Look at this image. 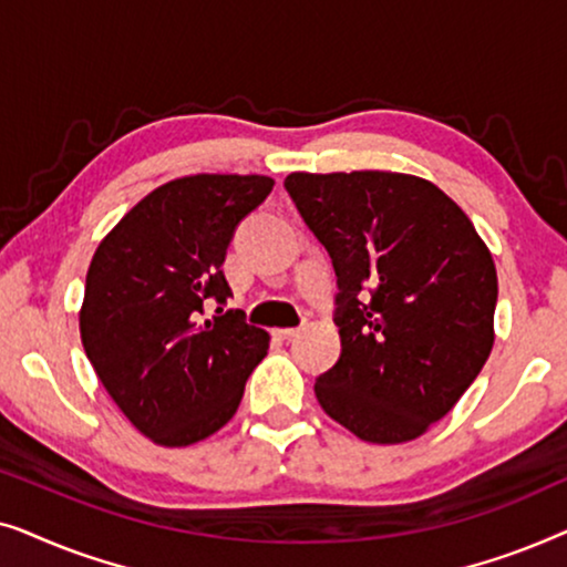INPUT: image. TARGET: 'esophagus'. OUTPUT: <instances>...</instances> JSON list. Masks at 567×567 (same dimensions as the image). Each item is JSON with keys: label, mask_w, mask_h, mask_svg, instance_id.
<instances>
[{"label": "esophagus", "mask_w": 567, "mask_h": 567, "mask_svg": "<svg viewBox=\"0 0 567 567\" xmlns=\"http://www.w3.org/2000/svg\"><path fill=\"white\" fill-rule=\"evenodd\" d=\"M299 332H301V328H281V330H276V336L281 340H291V338H297Z\"/></svg>", "instance_id": "obj_1"}]
</instances>
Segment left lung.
Returning <instances> with one entry per match:
<instances>
[{
  "label": "left lung",
  "instance_id": "obj_1",
  "mask_svg": "<svg viewBox=\"0 0 567 567\" xmlns=\"http://www.w3.org/2000/svg\"><path fill=\"white\" fill-rule=\"evenodd\" d=\"M338 276L340 359L315 394L371 444L413 441L475 382L493 348L498 276L467 214L415 175L284 181Z\"/></svg>",
  "mask_w": 567,
  "mask_h": 567
}]
</instances>
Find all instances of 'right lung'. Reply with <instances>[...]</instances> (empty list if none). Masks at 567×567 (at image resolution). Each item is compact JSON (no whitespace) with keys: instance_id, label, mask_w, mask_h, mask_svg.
Here are the masks:
<instances>
[{"instance_id":"add662e5","label":"right lung","mask_w":567,"mask_h":567,"mask_svg":"<svg viewBox=\"0 0 567 567\" xmlns=\"http://www.w3.org/2000/svg\"><path fill=\"white\" fill-rule=\"evenodd\" d=\"M274 181L190 175L138 200L92 255L80 332L123 415L159 446H190L231 421L268 332L227 309L224 258ZM220 305L203 320L205 301Z\"/></svg>"}]
</instances>
